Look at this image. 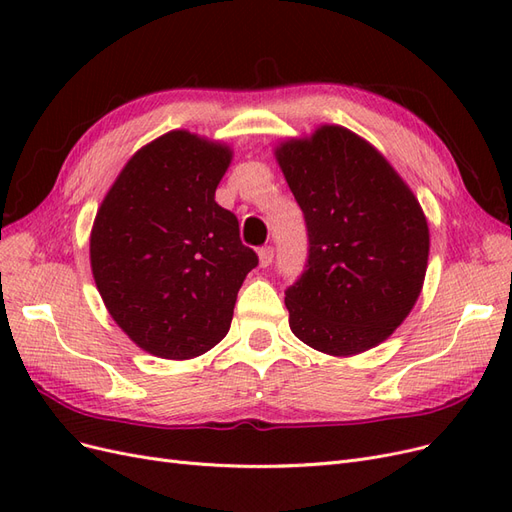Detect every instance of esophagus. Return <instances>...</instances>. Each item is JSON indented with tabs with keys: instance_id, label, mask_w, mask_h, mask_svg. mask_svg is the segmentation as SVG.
<instances>
[{
	"instance_id": "34e87169",
	"label": "esophagus",
	"mask_w": 512,
	"mask_h": 512,
	"mask_svg": "<svg viewBox=\"0 0 512 512\" xmlns=\"http://www.w3.org/2000/svg\"><path fill=\"white\" fill-rule=\"evenodd\" d=\"M258 256H260V267H269L271 262H273V256H275V250L271 245H265V247H260V252H258Z\"/></svg>"
}]
</instances>
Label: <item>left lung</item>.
I'll return each instance as SVG.
<instances>
[{
  "mask_svg": "<svg viewBox=\"0 0 512 512\" xmlns=\"http://www.w3.org/2000/svg\"><path fill=\"white\" fill-rule=\"evenodd\" d=\"M307 228V262L286 288L290 329L320 352L378 346L421 294L429 228L393 166L361 136L322 126L275 151Z\"/></svg>",
  "mask_w": 512,
  "mask_h": 512,
  "instance_id": "1",
  "label": "left lung"
}]
</instances>
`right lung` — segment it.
Here are the masks:
<instances>
[{"mask_svg": "<svg viewBox=\"0 0 512 512\" xmlns=\"http://www.w3.org/2000/svg\"><path fill=\"white\" fill-rule=\"evenodd\" d=\"M230 149L185 130L143 147L108 190L91 230L104 305L143 350L192 359L222 342L258 256L215 203Z\"/></svg>", "mask_w": 512, "mask_h": 512, "instance_id": "add662e5", "label": "right lung"}]
</instances>
